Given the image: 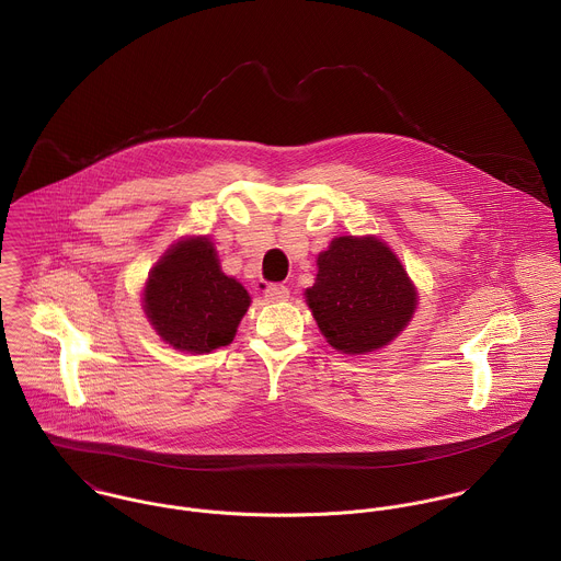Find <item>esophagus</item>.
Returning a JSON list of instances; mask_svg holds the SVG:
<instances>
[{"instance_id":"1","label":"esophagus","mask_w":561,"mask_h":561,"mask_svg":"<svg viewBox=\"0 0 561 561\" xmlns=\"http://www.w3.org/2000/svg\"><path fill=\"white\" fill-rule=\"evenodd\" d=\"M264 297H266V301L279 304V301H286L290 297V290L284 284H268L264 288Z\"/></svg>"}]
</instances>
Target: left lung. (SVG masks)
<instances>
[{
    "label": "left lung",
    "instance_id": "obj_1",
    "mask_svg": "<svg viewBox=\"0 0 561 561\" xmlns=\"http://www.w3.org/2000/svg\"><path fill=\"white\" fill-rule=\"evenodd\" d=\"M306 299L327 342L348 355L391 342L411 320L417 293L400 260L374 237H337L318 255Z\"/></svg>",
    "mask_w": 561,
    "mask_h": 561
}]
</instances>
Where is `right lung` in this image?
Returning <instances> with one entry per match:
<instances>
[{
	"instance_id": "obj_1",
	"label": "right lung",
	"mask_w": 561,
	"mask_h": 561,
	"mask_svg": "<svg viewBox=\"0 0 561 561\" xmlns=\"http://www.w3.org/2000/svg\"><path fill=\"white\" fill-rule=\"evenodd\" d=\"M144 308L157 333L174 348L210 353L232 342L250 295L221 273L208 239H187L152 268Z\"/></svg>"
}]
</instances>
